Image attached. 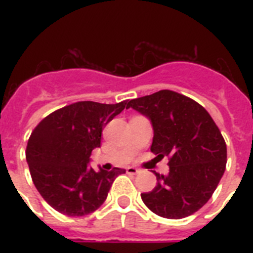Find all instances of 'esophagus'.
<instances>
[{
  "mask_svg": "<svg viewBox=\"0 0 253 253\" xmlns=\"http://www.w3.org/2000/svg\"><path fill=\"white\" fill-rule=\"evenodd\" d=\"M126 170H127V173H130V174H138V173L142 172V169L135 168V167H127Z\"/></svg>",
  "mask_w": 253,
  "mask_h": 253,
  "instance_id": "34e87169",
  "label": "esophagus"
}]
</instances>
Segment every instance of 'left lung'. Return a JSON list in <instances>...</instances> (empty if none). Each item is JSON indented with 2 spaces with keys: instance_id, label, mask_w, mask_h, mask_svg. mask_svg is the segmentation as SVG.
Wrapping results in <instances>:
<instances>
[{
  "instance_id": "1",
  "label": "left lung",
  "mask_w": 253,
  "mask_h": 253,
  "mask_svg": "<svg viewBox=\"0 0 253 253\" xmlns=\"http://www.w3.org/2000/svg\"><path fill=\"white\" fill-rule=\"evenodd\" d=\"M128 107L152 123L151 151L169 158V173L156 174L158 185L142 193V200L155 214L181 219L198 211L223 176L227 147L219 128L205 107L172 90L131 99Z\"/></svg>"
}]
</instances>
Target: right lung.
Listing matches in <instances>:
<instances>
[{
  "label": "right lung",
  "instance_id": "right-lung-1",
  "mask_svg": "<svg viewBox=\"0 0 253 253\" xmlns=\"http://www.w3.org/2000/svg\"><path fill=\"white\" fill-rule=\"evenodd\" d=\"M127 101L107 103L81 101L47 115L34 131L26 148L31 178L47 204L68 216L95 211L105 202L115 177L89 167L91 151L101 147L103 127L127 106Z\"/></svg>",
  "mask_w": 253,
  "mask_h": 253
}]
</instances>
